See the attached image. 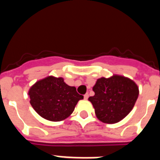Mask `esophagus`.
<instances>
[{
    "mask_svg": "<svg viewBox=\"0 0 160 160\" xmlns=\"http://www.w3.org/2000/svg\"><path fill=\"white\" fill-rule=\"evenodd\" d=\"M88 98H89V94H88V93H87V94H84V98H85V99H87Z\"/></svg>",
    "mask_w": 160,
    "mask_h": 160,
    "instance_id": "1",
    "label": "esophagus"
}]
</instances>
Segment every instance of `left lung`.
Listing matches in <instances>:
<instances>
[{
  "instance_id": "1",
  "label": "left lung",
  "mask_w": 160,
  "mask_h": 160,
  "mask_svg": "<svg viewBox=\"0 0 160 160\" xmlns=\"http://www.w3.org/2000/svg\"><path fill=\"white\" fill-rule=\"evenodd\" d=\"M94 95L89 98L96 116L105 123H115L132 110L138 96V88L132 80L114 75L101 78L93 87Z\"/></svg>"
}]
</instances>
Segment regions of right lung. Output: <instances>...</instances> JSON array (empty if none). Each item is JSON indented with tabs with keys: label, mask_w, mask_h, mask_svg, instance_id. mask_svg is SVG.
Returning a JSON list of instances; mask_svg holds the SVG:
<instances>
[{
	"label": "right lung",
	"mask_w": 160,
	"mask_h": 160,
	"mask_svg": "<svg viewBox=\"0 0 160 160\" xmlns=\"http://www.w3.org/2000/svg\"><path fill=\"white\" fill-rule=\"evenodd\" d=\"M30 104L42 118L59 122L73 113L83 96L74 87L64 82L62 78L47 77L37 82L29 91Z\"/></svg>",
	"instance_id": "add662e5"
}]
</instances>
